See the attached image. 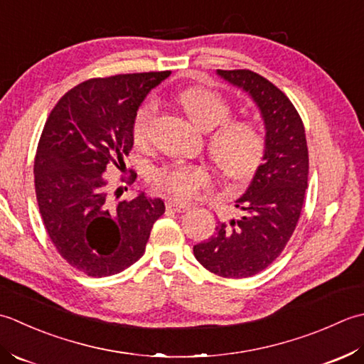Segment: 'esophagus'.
<instances>
[{"instance_id": "obj_1", "label": "esophagus", "mask_w": 364, "mask_h": 364, "mask_svg": "<svg viewBox=\"0 0 364 364\" xmlns=\"http://www.w3.org/2000/svg\"><path fill=\"white\" fill-rule=\"evenodd\" d=\"M166 207L169 210L181 213V212H187L191 207V204L183 203V201H177V199H169V201L166 203Z\"/></svg>"}]
</instances>
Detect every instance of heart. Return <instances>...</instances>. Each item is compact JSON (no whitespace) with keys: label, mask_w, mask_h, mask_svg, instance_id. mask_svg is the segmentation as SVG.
I'll use <instances>...</instances> for the list:
<instances>
[{"label":"heart","mask_w":364,"mask_h":364,"mask_svg":"<svg viewBox=\"0 0 364 364\" xmlns=\"http://www.w3.org/2000/svg\"><path fill=\"white\" fill-rule=\"evenodd\" d=\"M179 102L193 124L204 132L213 133L209 143L212 160L221 173L232 179H245L253 174L261 165L265 139L262 132L248 121L228 122L232 116V108L218 92L205 87L185 89L179 95ZM157 113L155 100H147L139 107L133 122V138L143 143ZM161 190L173 196L188 199L201 191L209 174L196 165H171L157 169L154 174Z\"/></svg>","instance_id":"1"}]
</instances>
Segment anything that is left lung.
Here are the masks:
<instances>
[{
	"mask_svg": "<svg viewBox=\"0 0 364 364\" xmlns=\"http://www.w3.org/2000/svg\"><path fill=\"white\" fill-rule=\"evenodd\" d=\"M255 102L264 121L265 151L235 207L240 218L218 221L209 240L193 247L198 262L215 275L248 278L267 269L284 250L300 218L308 187L305 127L292 102L251 70H217Z\"/></svg>",
	"mask_w": 364,
	"mask_h": 364,
	"instance_id": "8db88e82",
	"label": "left lung"
}]
</instances>
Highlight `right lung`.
<instances>
[{"mask_svg": "<svg viewBox=\"0 0 364 364\" xmlns=\"http://www.w3.org/2000/svg\"><path fill=\"white\" fill-rule=\"evenodd\" d=\"M169 75L87 80L63 95L43 127L34 160L37 204L58 253L87 277H111L135 264L165 213V203L144 193L114 203L105 174L113 166L125 171L138 108ZM135 179L132 173L127 183Z\"/></svg>", "mask_w": 364, "mask_h": 364, "instance_id": "right-lung-1", "label": "right lung"}]
</instances>
